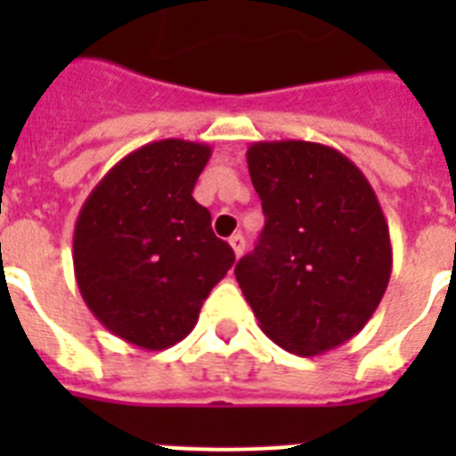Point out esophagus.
<instances>
[{"label":"esophagus","mask_w":456,"mask_h":456,"mask_svg":"<svg viewBox=\"0 0 456 456\" xmlns=\"http://www.w3.org/2000/svg\"><path fill=\"white\" fill-rule=\"evenodd\" d=\"M229 246H232L236 257H241L243 250H246V239H243V234H234L232 239H229Z\"/></svg>","instance_id":"1"}]
</instances>
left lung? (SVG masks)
Wrapping results in <instances>:
<instances>
[{
  "label": "left lung",
  "mask_w": 456,
  "mask_h": 456,
  "mask_svg": "<svg viewBox=\"0 0 456 456\" xmlns=\"http://www.w3.org/2000/svg\"><path fill=\"white\" fill-rule=\"evenodd\" d=\"M246 158L265 229L234 274L260 329L300 357L343 346L371 319L393 270L374 189L353 160L314 142H256Z\"/></svg>",
  "instance_id": "8db88e82"
}]
</instances>
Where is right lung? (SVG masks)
Returning <instances> with one entry per match:
<instances>
[{
	"label": "right lung",
	"mask_w": 456,
	"mask_h": 456,
	"mask_svg": "<svg viewBox=\"0 0 456 456\" xmlns=\"http://www.w3.org/2000/svg\"><path fill=\"white\" fill-rule=\"evenodd\" d=\"M210 146L160 139L125 156L85 200L73 234L77 289L99 322L144 350L186 338L234 265L193 200Z\"/></svg>",
	"instance_id": "add662e5"
}]
</instances>
